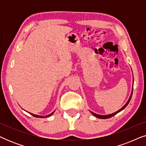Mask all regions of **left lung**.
Returning <instances> with one entry per match:
<instances>
[{"label":"left lung","instance_id":"left-lung-1","mask_svg":"<svg viewBox=\"0 0 146 146\" xmlns=\"http://www.w3.org/2000/svg\"><path fill=\"white\" fill-rule=\"evenodd\" d=\"M132 93H133V89H132V91H131V96H130V97H129V100H128V101L127 102V103L125 104L120 109V110H119L118 111H117L116 112H115V113H111V114H109V115H99V114H96V113H93V112H92L91 111V113H92V114L94 115V116H96V117H98V118H100V119H107V118H110V117H112V116H113V115H115V114H117V113L118 112H119V111H121V110H123V109L125 108V107L127 106V104H129V101H130V100H131V96H132Z\"/></svg>","mask_w":146,"mask_h":146}]
</instances>
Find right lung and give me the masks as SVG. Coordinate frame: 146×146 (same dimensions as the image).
Wrapping results in <instances>:
<instances>
[{
  "instance_id": "add662e5",
  "label": "right lung",
  "mask_w": 146,
  "mask_h": 146,
  "mask_svg": "<svg viewBox=\"0 0 146 146\" xmlns=\"http://www.w3.org/2000/svg\"><path fill=\"white\" fill-rule=\"evenodd\" d=\"M53 113H54V111H53V112H52V113H50V114L48 115H46V116H45V117H44V116H40V115H35V114H33V113H31V114L32 115H33L34 117H48V116H50V115H52V114H53Z\"/></svg>"
}]
</instances>
